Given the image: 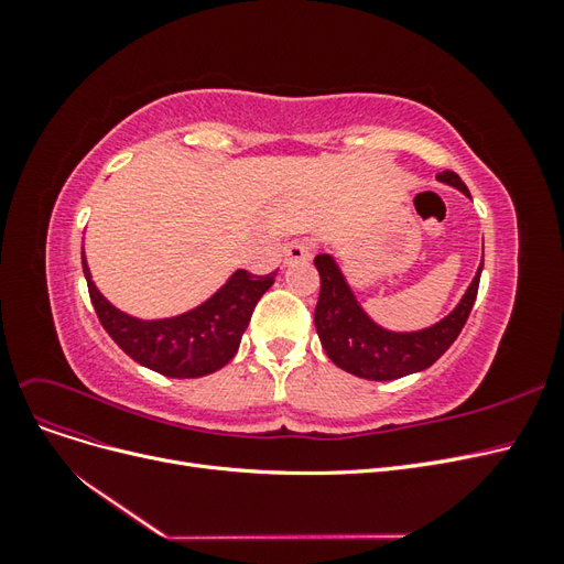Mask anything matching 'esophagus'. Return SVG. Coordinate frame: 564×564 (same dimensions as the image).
I'll list each match as a JSON object with an SVG mask.
<instances>
[{"mask_svg": "<svg viewBox=\"0 0 564 564\" xmlns=\"http://www.w3.org/2000/svg\"><path fill=\"white\" fill-rule=\"evenodd\" d=\"M311 259V242L308 240H294L284 247V263L294 265Z\"/></svg>", "mask_w": 564, "mask_h": 564, "instance_id": "esophagus-1", "label": "esophagus"}]
</instances>
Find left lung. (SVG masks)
<instances>
[{
	"label": "left lung",
	"mask_w": 564,
	"mask_h": 564,
	"mask_svg": "<svg viewBox=\"0 0 564 564\" xmlns=\"http://www.w3.org/2000/svg\"><path fill=\"white\" fill-rule=\"evenodd\" d=\"M437 181L470 197L458 174L442 172ZM315 268L322 284L315 308V329L322 348L336 367L367 381L402 379L406 373L423 371L437 362L464 329L482 275L480 263L456 308L431 327L419 332H390L367 315L332 253L315 256Z\"/></svg>",
	"instance_id": "left-lung-1"
}]
</instances>
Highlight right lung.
I'll return each instance as SVG.
<instances>
[{"mask_svg":"<svg viewBox=\"0 0 564 564\" xmlns=\"http://www.w3.org/2000/svg\"><path fill=\"white\" fill-rule=\"evenodd\" d=\"M82 268L96 315L115 344L131 360L172 379L207 377L226 367L240 348L256 303L275 282V272L259 278L247 270H235L228 282L197 308L176 317L139 319L115 308L98 292L84 256Z\"/></svg>","mask_w":564,"mask_h":564,"instance_id":"obj_1","label":"right lung"}]
</instances>
